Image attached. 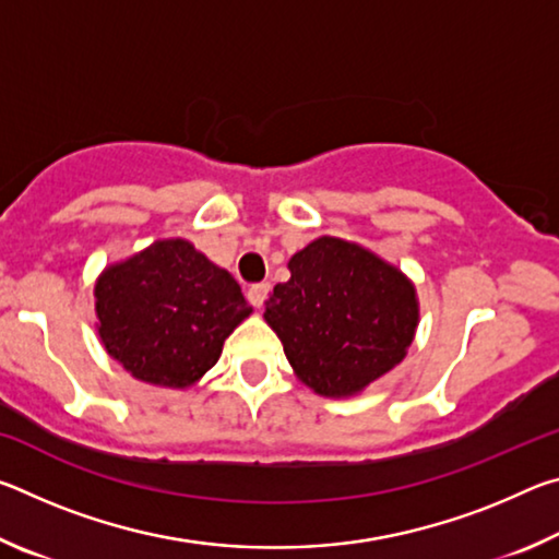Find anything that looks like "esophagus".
<instances>
[{
  "instance_id": "esophagus-1",
  "label": "esophagus",
  "mask_w": 559,
  "mask_h": 559,
  "mask_svg": "<svg viewBox=\"0 0 559 559\" xmlns=\"http://www.w3.org/2000/svg\"><path fill=\"white\" fill-rule=\"evenodd\" d=\"M269 290H271V283L261 281V283H253V286L249 288V293H246V296H249V302H251V306L261 308V306H263V300H266V296H269Z\"/></svg>"
}]
</instances>
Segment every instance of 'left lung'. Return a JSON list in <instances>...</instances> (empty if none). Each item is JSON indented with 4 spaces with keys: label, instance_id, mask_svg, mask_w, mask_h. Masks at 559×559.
I'll return each instance as SVG.
<instances>
[{
    "label": "left lung",
    "instance_id": "8db88e82",
    "mask_svg": "<svg viewBox=\"0 0 559 559\" xmlns=\"http://www.w3.org/2000/svg\"><path fill=\"white\" fill-rule=\"evenodd\" d=\"M288 269L263 318L302 382L323 396H349L402 362L419 308L400 271L333 236L308 243Z\"/></svg>",
    "mask_w": 559,
    "mask_h": 559
}]
</instances>
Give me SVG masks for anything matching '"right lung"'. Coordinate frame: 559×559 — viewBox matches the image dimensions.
Returning <instances> with one entry per match:
<instances>
[{"mask_svg":"<svg viewBox=\"0 0 559 559\" xmlns=\"http://www.w3.org/2000/svg\"><path fill=\"white\" fill-rule=\"evenodd\" d=\"M96 313L108 355L132 377L182 390L216 365L251 308L229 271L169 239L103 273Z\"/></svg>","mask_w":559,"mask_h":559,"instance_id":"obj_1","label":"right lung"}]
</instances>
